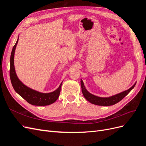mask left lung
<instances>
[{"instance_id":"obj_1","label":"left lung","mask_w":146,"mask_h":146,"mask_svg":"<svg viewBox=\"0 0 146 146\" xmlns=\"http://www.w3.org/2000/svg\"><path fill=\"white\" fill-rule=\"evenodd\" d=\"M80 82L82 91L83 96L85 97V98L92 104L101 106H110L117 104L119 102H120L123 98H124L132 90V89H133L136 85L135 83L133 86L130 88H129V90H127L125 91H123L121 92V93H119L117 94L109 97V98H100V97L91 94L90 92H89L86 90L85 86H84V83L82 79Z\"/></svg>"}]
</instances>
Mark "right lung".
Returning a JSON list of instances; mask_svg holds the SVG:
<instances>
[{
	"label": "right lung",
	"mask_w": 146,
	"mask_h": 146,
	"mask_svg": "<svg viewBox=\"0 0 146 146\" xmlns=\"http://www.w3.org/2000/svg\"><path fill=\"white\" fill-rule=\"evenodd\" d=\"M17 42H18V39H17L15 45L13 47L10 56V76L12 86L14 90L28 103L33 105L46 106L54 103L60 96L62 83L60 84L59 87L55 91L49 92V93H42V92L33 90L25 86L17 77L14 65V55Z\"/></svg>",
	"instance_id": "add662e5"
}]
</instances>
